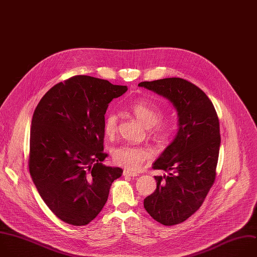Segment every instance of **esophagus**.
Segmentation results:
<instances>
[{
	"mask_svg": "<svg viewBox=\"0 0 257 257\" xmlns=\"http://www.w3.org/2000/svg\"><path fill=\"white\" fill-rule=\"evenodd\" d=\"M139 174L136 172H132L128 170H124L123 171V176H131V177H137Z\"/></svg>",
	"mask_w": 257,
	"mask_h": 257,
	"instance_id": "34e87169",
	"label": "esophagus"
}]
</instances>
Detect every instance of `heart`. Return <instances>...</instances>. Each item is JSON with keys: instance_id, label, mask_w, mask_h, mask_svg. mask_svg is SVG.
Here are the masks:
<instances>
[{"instance_id": "obj_1", "label": "heart", "mask_w": 257, "mask_h": 257, "mask_svg": "<svg viewBox=\"0 0 257 257\" xmlns=\"http://www.w3.org/2000/svg\"><path fill=\"white\" fill-rule=\"evenodd\" d=\"M130 111L149 128L152 136L158 141H166L173 132L170 121L161 119L162 111L158 105L151 101L138 99L128 107ZM117 115L115 113L106 114L103 122L104 134L108 138H113L117 133ZM152 158V152L146 147L124 144L112 151L113 162L127 170H139L143 164Z\"/></svg>"}]
</instances>
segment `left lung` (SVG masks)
Instances as JSON below:
<instances>
[{
	"label": "left lung",
	"instance_id": "8db88e82",
	"mask_svg": "<svg viewBox=\"0 0 257 257\" xmlns=\"http://www.w3.org/2000/svg\"><path fill=\"white\" fill-rule=\"evenodd\" d=\"M139 86L166 97L178 112L177 136L152 167L168 174L155 176L157 188L144 199L154 220L177 225L201 207L215 183L221 144L219 117L206 93L184 79L166 78Z\"/></svg>",
	"mask_w": 257,
	"mask_h": 257
}]
</instances>
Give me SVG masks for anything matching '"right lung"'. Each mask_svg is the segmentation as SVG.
Returning a JSON list of instances; mask_svg holds the SVG:
<instances>
[{
  "instance_id": "right-lung-1",
  "label": "right lung",
  "mask_w": 257,
  "mask_h": 257,
  "mask_svg": "<svg viewBox=\"0 0 257 257\" xmlns=\"http://www.w3.org/2000/svg\"><path fill=\"white\" fill-rule=\"evenodd\" d=\"M127 90L106 80L74 76L50 88L37 104L30 130L29 172L43 201L74 226L93 221L122 169L102 164L104 114Z\"/></svg>"
}]
</instances>
